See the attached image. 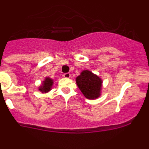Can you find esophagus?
Returning <instances> with one entry per match:
<instances>
[{"instance_id": "esophagus-1", "label": "esophagus", "mask_w": 149, "mask_h": 149, "mask_svg": "<svg viewBox=\"0 0 149 149\" xmlns=\"http://www.w3.org/2000/svg\"><path fill=\"white\" fill-rule=\"evenodd\" d=\"M63 77H65V78H70L71 74L69 73H65L63 74Z\"/></svg>"}]
</instances>
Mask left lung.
I'll return each mask as SVG.
<instances>
[{"label": "left lung", "mask_w": 149, "mask_h": 149, "mask_svg": "<svg viewBox=\"0 0 149 149\" xmlns=\"http://www.w3.org/2000/svg\"><path fill=\"white\" fill-rule=\"evenodd\" d=\"M76 83L81 93L88 99H95L101 95L102 80L90 71H83L76 77Z\"/></svg>", "instance_id": "obj_1"}]
</instances>
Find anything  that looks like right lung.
<instances>
[{
    "label": "right lung",
    "mask_w": 149,
    "mask_h": 149,
    "mask_svg": "<svg viewBox=\"0 0 149 149\" xmlns=\"http://www.w3.org/2000/svg\"><path fill=\"white\" fill-rule=\"evenodd\" d=\"M53 80L51 78H50V77H47L44 80V81L42 82V85L39 87V90L40 91V92H42V93H48V92H49L51 89V87L53 86Z\"/></svg>",
    "instance_id": "1"
}]
</instances>
